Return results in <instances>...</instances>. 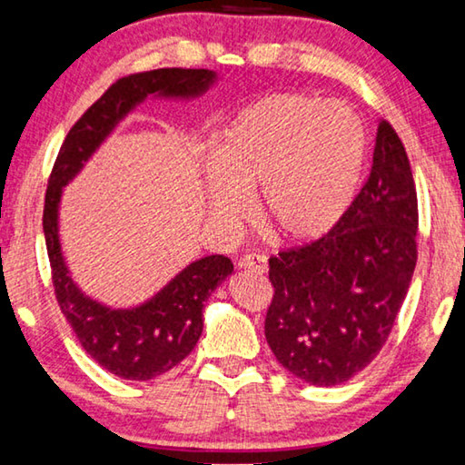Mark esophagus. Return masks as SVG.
Instances as JSON below:
<instances>
[{
  "label": "esophagus",
  "mask_w": 465,
  "mask_h": 465,
  "mask_svg": "<svg viewBox=\"0 0 465 465\" xmlns=\"http://www.w3.org/2000/svg\"><path fill=\"white\" fill-rule=\"evenodd\" d=\"M240 267H242V270H252L257 273H265L267 272V259H265V254H259V252L244 254V257L240 259Z\"/></svg>",
  "instance_id": "34e87169"
}]
</instances>
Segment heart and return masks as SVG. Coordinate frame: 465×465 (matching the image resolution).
<instances>
[{
	"label": "heart",
	"instance_id": "b5f03b06",
	"mask_svg": "<svg viewBox=\"0 0 465 465\" xmlns=\"http://www.w3.org/2000/svg\"><path fill=\"white\" fill-rule=\"evenodd\" d=\"M366 160L364 124L350 104L312 94H276L232 122L206 160L208 206L221 223L251 214L280 238L312 242L335 227L354 200Z\"/></svg>",
	"mask_w": 465,
	"mask_h": 465
}]
</instances>
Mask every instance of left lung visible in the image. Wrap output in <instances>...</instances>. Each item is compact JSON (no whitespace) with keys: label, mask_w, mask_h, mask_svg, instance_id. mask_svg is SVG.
<instances>
[{"label":"left lung","mask_w":465,"mask_h":465,"mask_svg":"<svg viewBox=\"0 0 465 465\" xmlns=\"http://www.w3.org/2000/svg\"><path fill=\"white\" fill-rule=\"evenodd\" d=\"M417 225L409 155L381 120L369 179L343 219L270 259L265 339L286 371L329 388L375 361L413 278Z\"/></svg>","instance_id":"obj_1"}]
</instances>
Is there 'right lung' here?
<instances>
[{
  "label": "right lung",
  "instance_id": "1",
  "mask_svg": "<svg viewBox=\"0 0 465 465\" xmlns=\"http://www.w3.org/2000/svg\"><path fill=\"white\" fill-rule=\"evenodd\" d=\"M213 80L214 74L208 69L176 67L120 77L71 126L52 166L44 202V235L56 303L88 356L122 379L149 381L189 356L204 326V301L233 272V263L223 254L204 257L183 270L149 303L136 310H107L84 297L67 276L56 230L61 189L115 122L147 94L193 96L204 93Z\"/></svg>",
  "mask_w": 465,
  "mask_h": 465
}]
</instances>
